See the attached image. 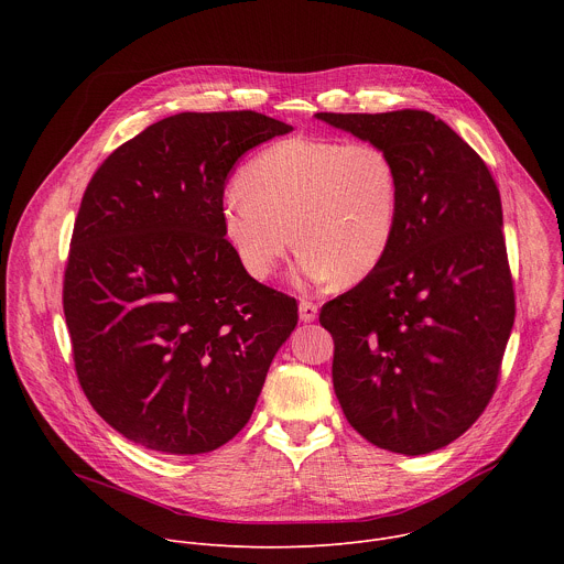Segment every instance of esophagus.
<instances>
[{"mask_svg": "<svg viewBox=\"0 0 564 564\" xmlns=\"http://www.w3.org/2000/svg\"><path fill=\"white\" fill-rule=\"evenodd\" d=\"M299 316H301L303 324H312V321H316V316H318V307L312 301H301L299 303Z\"/></svg>", "mask_w": 564, "mask_h": 564, "instance_id": "obj_1", "label": "esophagus"}]
</instances>
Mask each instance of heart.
<instances>
[{"label":"heart","instance_id":"1","mask_svg":"<svg viewBox=\"0 0 564 564\" xmlns=\"http://www.w3.org/2000/svg\"><path fill=\"white\" fill-rule=\"evenodd\" d=\"M399 207V172L381 144L299 135L252 158L223 200L220 227L240 268L259 281L296 243L301 279L357 283L386 259Z\"/></svg>","mask_w":564,"mask_h":564}]
</instances>
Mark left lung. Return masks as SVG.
Wrapping results in <instances>:
<instances>
[{
	"label": "left lung",
	"mask_w": 564,
	"mask_h": 564,
	"mask_svg": "<svg viewBox=\"0 0 564 564\" xmlns=\"http://www.w3.org/2000/svg\"><path fill=\"white\" fill-rule=\"evenodd\" d=\"M314 118L381 144L401 187L386 259L318 314L335 339L337 399L370 444L433 453L487 409L511 337L500 192L485 160L429 111Z\"/></svg>",
	"instance_id": "obj_1"
}]
</instances>
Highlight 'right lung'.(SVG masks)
Returning a JSON list of instances; mask_svg holds the SVG:
<instances>
[{
  "label": "right lung",
  "instance_id": "right-lung-1",
  "mask_svg": "<svg viewBox=\"0 0 564 564\" xmlns=\"http://www.w3.org/2000/svg\"><path fill=\"white\" fill-rule=\"evenodd\" d=\"M290 131L257 111L170 116L85 192L64 272L75 370L96 413L144 448L229 442L296 328V301L240 268L220 227L238 158Z\"/></svg>",
  "mask_w": 564,
  "mask_h": 564
}]
</instances>
